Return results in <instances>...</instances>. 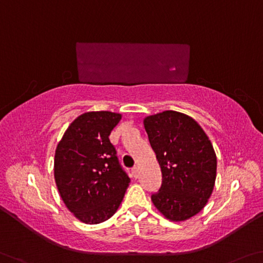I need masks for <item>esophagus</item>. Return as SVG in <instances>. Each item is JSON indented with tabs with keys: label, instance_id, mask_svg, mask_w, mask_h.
I'll use <instances>...</instances> for the list:
<instances>
[{
	"label": "esophagus",
	"instance_id": "obj_1",
	"mask_svg": "<svg viewBox=\"0 0 263 263\" xmlns=\"http://www.w3.org/2000/svg\"><path fill=\"white\" fill-rule=\"evenodd\" d=\"M132 174L135 178H138V167H137V166H135V167L132 168Z\"/></svg>",
	"mask_w": 263,
	"mask_h": 263
}]
</instances>
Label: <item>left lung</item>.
Listing matches in <instances>:
<instances>
[{
  "instance_id": "left-lung-1",
  "label": "left lung",
  "mask_w": 263,
  "mask_h": 263,
  "mask_svg": "<svg viewBox=\"0 0 263 263\" xmlns=\"http://www.w3.org/2000/svg\"><path fill=\"white\" fill-rule=\"evenodd\" d=\"M144 126L162 174L152 201L171 221H185L205 207L213 192V145L192 117L177 111L148 116Z\"/></svg>"
}]
</instances>
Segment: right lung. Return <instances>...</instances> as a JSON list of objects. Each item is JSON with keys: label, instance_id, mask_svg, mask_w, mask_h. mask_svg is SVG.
I'll use <instances>...</instances> for the list:
<instances>
[{"label": "right lung", "instance_id": "right-lung-1", "mask_svg": "<svg viewBox=\"0 0 263 263\" xmlns=\"http://www.w3.org/2000/svg\"><path fill=\"white\" fill-rule=\"evenodd\" d=\"M122 119L110 111L77 117L58 143L55 180L68 210L82 222L110 219L123 201L130 178L119 164L109 136Z\"/></svg>", "mask_w": 263, "mask_h": 263}]
</instances>
